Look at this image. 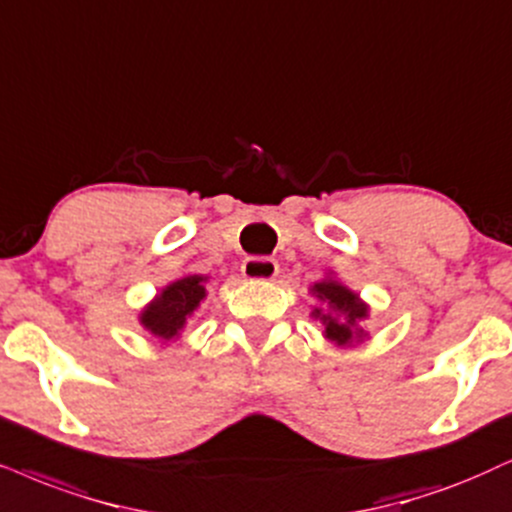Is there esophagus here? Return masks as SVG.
Listing matches in <instances>:
<instances>
[{"label": "esophagus", "mask_w": 512, "mask_h": 512, "mask_svg": "<svg viewBox=\"0 0 512 512\" xmlns=\"http://www.w3.org/2000/svg\"><path fill=\"white\" fill-rule=\"evenodd\" d=\"M241 274L248 278V281H274L278 274V264L269 257H248L243 262Z\"/></svg>", "instance_id": "esophagus-1"}]
</instances>
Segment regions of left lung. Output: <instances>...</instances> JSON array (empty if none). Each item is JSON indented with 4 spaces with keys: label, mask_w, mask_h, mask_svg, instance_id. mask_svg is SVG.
<instances>
[{
    "label": "left lung",
    "mask_w": 512,
    "mask_h": 512,
    "mask_svg": "<svg viewBox=\"0 0 512 512\" xmlns=\"http://www.w3.org/2000/svg\"><path fill=\"white\" fill-rule=\"evenodd\" d=\"M321 304L312 309V319L323 323V338L335 342L338 347H352L354 342L368 338L361 321L368 319V304L361 300L359 293L347 288L328 271L326 278L309 288Z\"/></svg>",
    "instance_id": "obj_1"
}]
</instances>
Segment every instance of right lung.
I'll use <instances>...</instances> for the list:
<instances>
[{"mask_svg": "<svg viewBox=\"0 0 512 512\" xmlns=\"http://www.w3.org/2000/svg\"><path fill=\"white\" fill-rule=\"evenodd\" d=\"M210 276L186 274L165 286L141 309L139 323L160 342L177 340L198 307L208 297Z\"/></svg>", "mask_w": 512, "mask_h": 512, "instance_id": "obj_1", "label": "right lung"}]
</instances>
